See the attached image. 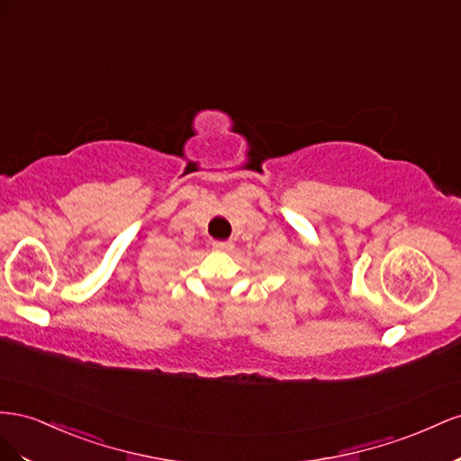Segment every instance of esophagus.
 <instances>
[{"label": "esophagus", "instance_id": "34e87169", "mask_svg": "<svg viewBox=\"0 0 461 461\" xmlns=\"http://www.w3.org/2000/svg\"><path fill=\"white\" fill-rule=\"evenodd\" d=\"M212 247L216 249V251H231L233 243L231 241H214Z\"/></svg>", "mask_w": 461, "mask_h": 461}]
</instances>
